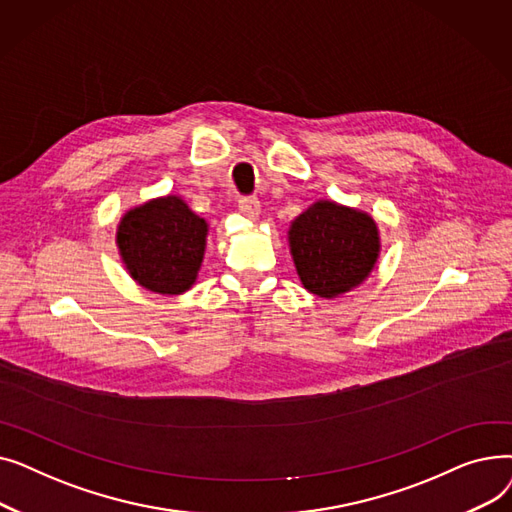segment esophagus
I'll return each instance as SVG.
<instances>
[{"mask_svg": "<svg viewBox=\"0 0 512 512\" xmlns=\"http://www.w3.org/2000/svg\"><path fill=\"white\" fill-rule=\"evenodd\" d=\"M238 211L242 215H247V218L255 220L257 215H259V211H261V203H259L257 197H245V199L238 201Z\"/></svg>", "mask_w": 512, "mask_h": 512, "instance_id": "1", "label": "esophagus"}]
</instances>
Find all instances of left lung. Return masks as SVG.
Returning a JSON list of instances; mask_svg holds the SVG:
<instances>
[{"mask_svg":"<svg viewBox=\"0 0 512 512\" xmlns=\"http://www.w3.org/2000/svg\"><path fill=\"white\" fill-rule=\"evenodd\" d=\"M290 255L303 286L321 299L357 288L380 257L378 224L365 211L317 201L288 230Z\"/></svg>","mask_w":512,"mask_h":512,"instance_id":"obj_1","label":"left lung"}]
</instances>
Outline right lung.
Instances as JSON below:
<instances>
[{
    "mask_svg": "<svg viewBox=\"0 0 512 512\" xmlns=\"http://www.w3.org/2000/svg\"><path fill=\"white\" fill-rule=\"evenodd\" d=\"M207 222L176 197H157L128 209L116 245L130 278L157 294H182L197 280Z\"/></svg>",
    "mask_w": 512,
    "mask_h": 512,
    "instance_id": "right-lung-1",
    "label": "right lung"
}]
</instances>
